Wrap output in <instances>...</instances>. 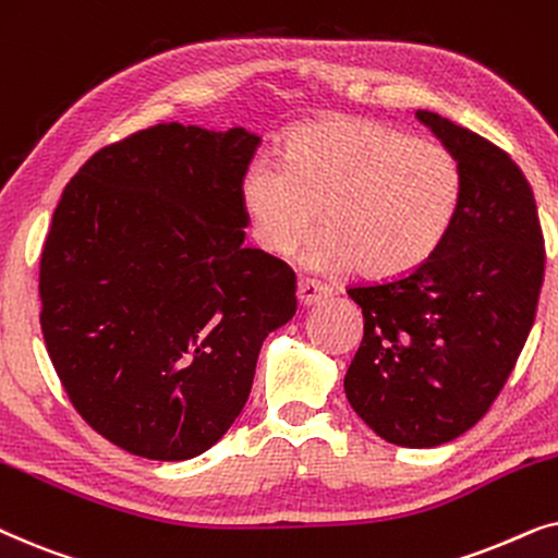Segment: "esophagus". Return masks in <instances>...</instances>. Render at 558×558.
I'll list each match as a JSON object with an SVG mask.
<instances>
[{
    "label": "esophagus",
    "mask_w": 558,
    "mask_h": 558,
    "mask_svg": "<svg viewBox=\"0 0 558 558\" xmlns=\"http://www.w3.org/2000/svg\"><path fill=\"white\" fill-rule=\"evenodd\" d=\"M326 295H331V288L318 283V280H311V278H301L299 280V301L303 306H314L316 301L326 299Z\"/></svg>",
    "instance_id": "34e87169"
}]
</instances>
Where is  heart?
I'll use <instances>...</instances> for the list:
<instances>
[{"label": "heart", "mask_w": 558, "mask_h": 558, "mask_svg": "<svg viewBox=\"0 0 558 558\" xmlns=\"http://www.w3.org/2000/svg\"><path fill=\"white\" fill-rule=\"evenodd\" d=\"M462 193V162L449 147L352 117L293 130L283 162L255 158L240 183L250 232L267 255H291L322 217L326 229L303 263L324 272L360 265L377 280L403 278L434 257Z\"/></svg>", "instance_id": "heart-1"}]
</instances>
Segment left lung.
Segmentation results:
<instances>
[{
    "label": "left lung",
    "mask_w": 558,
    "mask_h": 558,
    "mask_svg": "<svg viewBox=\"0 0 558 558\" xmlns=\"http://www.w3.org/2000/svg\"><path fill=\"white\" fill-rule=\"evenodd\" d=\"M415 117L462 162V206L418 270L347 288L365 337L344 390L380 439L426 449L470 430L500 396L536 318L546 247L510 155L434 111Z\"/></svg>",
    "instance_id": "obj_1"
}]
</instances>
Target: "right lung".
<instances>
[{"instance_id":"add662e5","label":"right lung","mask_w":558,"mask_h":558,"mask_svg":"<svg viewBox=\"0 0 558 558\" xmlns=\"http://www.w3.org/2000/svg\"><path fill=\"white\" fill-rule=\"evenodd\" d=\"M259 137L158 124L101 147L63 189L40 255V329L76 413L119 449L214 447L291 322L295 272L244 247Z\"/></svg>"}]
</instances>
